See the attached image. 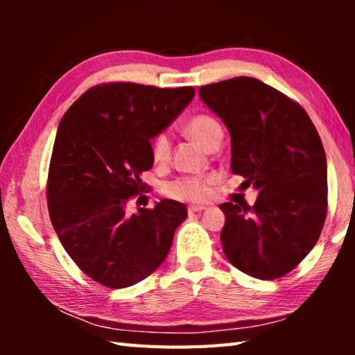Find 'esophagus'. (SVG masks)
<instances>
[{
  "instance_id": "obj_1",
  "label": "esophagus",
  "mask_w": 355,
  "mask_h": 355,
  "mask_svg": "<svg viewBox=\"0 0 355 355\" xmlns=\"http://www.w3.org/2000/svg\"><path fill=\"white\" fill-rule=\"evenodd\" d=\"M203 209H207V207H205V205H191V207L188 208V211H189L191 214H194V213H200V211H203Z\"/></svg>"
}]
</instances>
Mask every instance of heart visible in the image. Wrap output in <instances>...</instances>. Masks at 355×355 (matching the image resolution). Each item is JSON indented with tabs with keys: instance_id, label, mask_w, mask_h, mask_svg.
Listing matches in <instances>:
<instances>
[{
	"instance_id": "obj_1",
	"label": "heart",
	"mask_w": 355,
	"mask_h": 355,
	"mask_svg": "<svg viewBox=\"0 0 355 355\" xmlns=\"http://www.w3.org/2000/svg\"><path fill=\"white\" fill-rule=\"evenodd\" d=\"M186 131L192 139L205 148L211 147L219 137L222 139L220 123L208 114H197V116L191 117L186 123ZM171 152L172 137L167 131H161L152 139V158L155 163L163 164L169 161ZM211 182L213 177H182L167 184L164 192L177 200L199 202L205 200L208 197Z\"/></svg>"
}]
</instances>
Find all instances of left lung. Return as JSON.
<instances>
[{
  "mask_svg": "<svg viewBox=\"0 0 355 355\" xmlns=\"http://www.w3.org/2000/svg\"><path fill=\"white\" fill-rule=\"evenodd\" d=\"M199 95L230 131L233 173L258 191L254 207H219L227 260L250 277H284L315 248L326 220L321 137L302 106L255 78L207 84Z\"/></svg>",
  "mask_w": 355,
  "mask_h": 355,
  "instance_id": "8db88e82",
  "label": "left lung"
}]
</instances>
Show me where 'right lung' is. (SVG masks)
I'll return each mask as SVG.
<instances>
[{
	"label": "right lung",
	"instance_id": "obj_1",
	"mask_svg": "<svg viewBox=\"0 0 355 355\" xmlns=\"http://www.w3.org/2000/svg\"><path fill=\"white\" fill-rule=\"evenodd\" d=\"M194 87L106 83L84 92L58 127L46 183L51 224L71 260L107 288H127L164 261L184 203L163 199L128 214L147 189L150 141L194 98ZM139 200V199H137Z\"/></svg>",
	"mask_w": 355,
	"mask_h": 355
}]
</instances>
